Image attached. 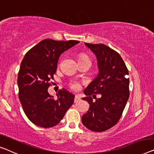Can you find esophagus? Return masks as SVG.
<instances>
[{
    "label": "esophagus",
    "instance_id": "1",
    "mask_svg": "<svg viewBox=\"0 0 154 154\" xmlns=\"http://www.w3.org/2000/svg\"><path fill=\"white\" fill-rule=\"evenodd\" d=\"M79 101H81V97H79V95H75V103H77L78 102H79Z\"/></svg>",
    "mask_w": 154,
    "mask_h": 154
}]
</instances>
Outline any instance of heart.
Wrapping results in <instances>:
<instances>
[{
    "mask_svg": "<svg viewBox=\"0 0 154 154\" xmlns=\"http://www.w3.org/2000/svg\"><path fill=\"white\" fill-rule=\"evenodd\" d=\"M87 58L86 56H85L84 54H81L79 57V59H85ZM70 88L73 89V90H79V89L81 88V84L79 82L77 81H72L70 83Z\"/></svg>",
    "mask_w": 154,
    "mask_h": 154,
    "instance_id": "obj_1",
    "label": "heart"
}]
</instances>
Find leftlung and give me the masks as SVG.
I'll return each instance as SVG.
<instances>
[{"label": "left lung", "mask_w": 154, "mask_h": 154, "mask_svg": "<svg viewBox=\"0 0 154 154\" xmlns=\"http://www.w3.org/2000/svg\"><path fill=\"white\" fill-rule=\"evenodd\" d=\"M84 44L95 54L99 72L84 91L87 97L82 100L89 103L90 108L82 122L89 130L102 132L116 125L122 114L129 97L128 71L120 55L107 45ZM96 94L100 95L99 98Z\"/></svg>", "instance_id": "left-lung-1"}]
</instances>
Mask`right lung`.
I'll return each mask as SVG.
<instances>
[{"label":"right lung","instance_id":"obj_1","mask_svg":"<svg viewBox=\"0 0 154 154\" xmlns=\"http://www.w3.org/2000/svg\"><path fill=\"white\" fill-rule=\"evenodd\" d=\"M79 43L47 38L25 55L18 75V97L26 116L34 125L43 128L54 127L74 102L75 95L66 89L59 90L55 100L48 88L57 71L59 57Z\"/></svg>","mask_w":154,"mask_h":154}]
</instances>
